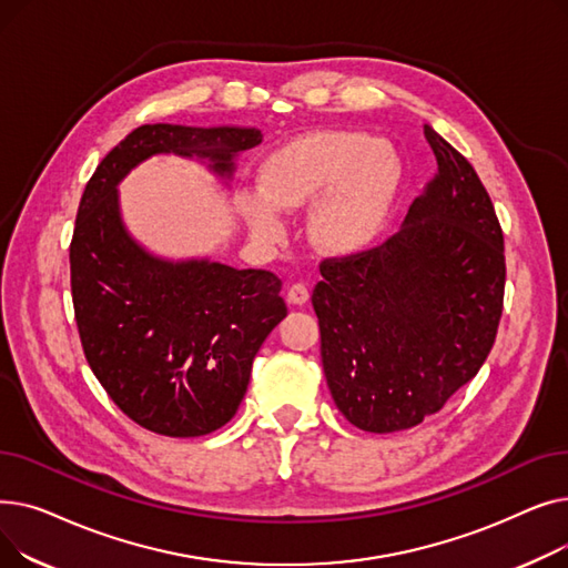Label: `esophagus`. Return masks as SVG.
Here are the masks:
<instances>
[{"label":"esophagus","mask_w":568,"mask_h":568,"mask_svg":"<svg viewBox=\"0 0 568 568\" xmlns=\"http://www.w3.org/2000/svg\"><path fill=\"white\" fill-rule=\"evenodd\" d=\"M308 296H311V292L304 283H294L287 290V302L294 304V306H304L308 302Z\"/></svg>","instance_id":"obj_1"}]
</instances>
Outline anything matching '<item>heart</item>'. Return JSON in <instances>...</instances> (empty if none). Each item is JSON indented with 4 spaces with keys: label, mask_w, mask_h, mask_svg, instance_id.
Instances as JSON below:
<instances>
[{
    "label": "heart",
    "mask_w": 568,
    "mask_h": 568,
    "mask_svg": "<svg viewBox=\"0 0 568 568\" xmlns=\"http://www.w3.org/2000/svg\"><path fill=\"white\" fill-rule=\"evenodd\" d=\"M264 191L244 195V212L262 234H278L281 212L306 209L313 242L349 255L368 248L392 216L400 184L398 149L364 131H315L285 144L262 165Z\"/></svg>",
    "instance_id": "obj_1"
}]
</instances>
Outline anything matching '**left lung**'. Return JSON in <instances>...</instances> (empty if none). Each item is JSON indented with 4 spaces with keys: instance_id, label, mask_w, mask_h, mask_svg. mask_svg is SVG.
I'll return each instance as SVG.
<instances>
[{
    "instance_id": "left-lung-1",
    "label": "left lung",
    "mask_w": 568,
    "mask_h": 568,
    "mask_svg": "<svg viewBox=\"0 0 568 568\" xmlns=\"http://www.w3.org/2000/svg\"><path fill=\"white\" fill-rule=\"evenodd\" d=\"M437 174L384 244L320 264L313 290L332 398L368 433L419 426L493 349L504 236L479 174L428 124Z\"/></svg>"
}]
</instances>
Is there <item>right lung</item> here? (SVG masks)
<instances>
[{
    "instance_id": "1",
    "label": "right lung",
    "mask_w": 568,
    "mask_h": 568,
    "mask_svg": "<svg viewBox=\"0 0 568 568\" xmlns=\"http://www.w3.org/2000/svg\"><path fill=\"white\" fill-rule=\"evenodd\" d=\"M262 142L257 129L144 124L89 179L71 239V294L89 368L131 422L200 437L239 409L257 349L287 315L281 278L221 262L149 255L119 216L116 184L144 159L209 161L221 176Z\"/></svg>"
}]
</instances>
